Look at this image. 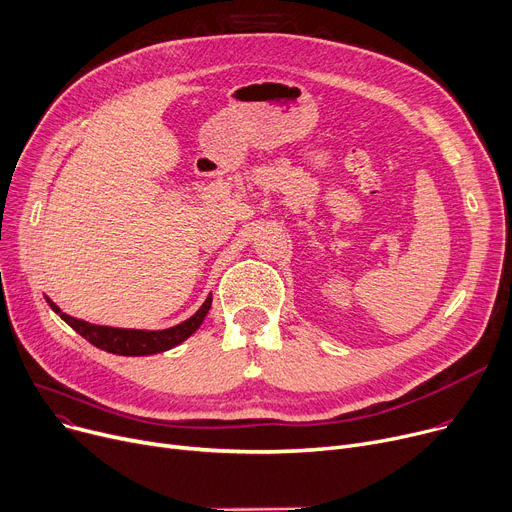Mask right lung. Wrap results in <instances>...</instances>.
I'll return each instance as SVG.
<instances>
[{"label":"right lung","instance_id":"1","mask_svg":"<svg viewBox=\"0 0 512 512\" xmlns=\"http://www.w3.org/2000/svg\"><path fill=\"white\" fill-rule=\"evenodd\" d=\"M47 304L88 343H93L95 347L115 355L136 357V355H153V353L167 351L179 343H184L190 335H194L200 328V324L204 322V316L208 314L210 304H213V295L206 297V302L200 306V310L194 316H190L182 324L165 328V330H136V328H113V326L90 324L64 314L49 297H47Z\"/></svg>","mask_w":512,"mask_h":512}]
</instances>
